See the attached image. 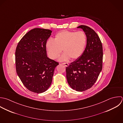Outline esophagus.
Returning <instances> with one entry per match:
<instances>
[{"instance_id":"34e87169","label":"esophagus","mask_w":123,"mask_h":123,"mask_svg":"<svg viewBox=\"0 0 123 123\" xmlns=\"http://www.w3.org/2000/svg\"><path fill=\"white\" fill-rule=\"evenodd\" d=\"M62 64H63V65H64L66 67H68V65H69V64H68V63H63Z\"/></svg>"}]
</instances>
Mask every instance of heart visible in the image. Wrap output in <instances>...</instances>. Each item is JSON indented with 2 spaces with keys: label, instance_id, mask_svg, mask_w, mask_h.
Instances as JSON below:
<instances>
[{
  "label": "heart",
  "instance_id": "obj_1",
  "mask_svg": "<svg viewBox=\"0 0 123 123\" xmlns=\"http://www.w3.org/2000/svg\"><path fill=\"white\" fill-rule=\"evenodd\" d=\"M87 44V36L82 31H62L57 33L54 41H47L46 47L50 57L57 59L62 49L64 54L60 58L61 61L72 60L79 59L82 55Z\"/></svg>",
  "mask_w": 123,
  "mask_h": 123
}]
</instances>
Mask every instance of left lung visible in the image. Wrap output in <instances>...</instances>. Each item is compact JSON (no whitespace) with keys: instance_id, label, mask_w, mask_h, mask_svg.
<instances>
[{"instance_id":"8db88e82","label":"left lung","mask_w":123,"mask_h":123,"mask_svg":"<svg viewBox=\"0 0 123 123\" xmlns=\"http://www.w3.org/2000/svg\"><path fill=\"white\" fill-rule=\"evenodd\" d=\"M77 28L85 32L87 45L81 57L66 68V77L72 89L83 92L94 84L102 70L103 50L101 40L93 29L86 25Z\"/></svg>"}]
</instances>
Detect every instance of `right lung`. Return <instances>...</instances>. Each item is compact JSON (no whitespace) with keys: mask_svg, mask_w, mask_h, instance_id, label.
I'll return each instance as SVG.
<instances>
[{"mask_svg":"<svg viewBox=\"0 0 123 123\" xmlns=\"http://www.w3.org/2000/svg\"><path fill=\"white\" fill-rule=\"evenodd\" d=\"M51 32L48 29H32L21 39L16 49L17 73L24 86L34 93H43L49 88L59 65L46 55V43Z\"/></svg>","mask_w":123,"mask_h":123,"instance_id":"obj_1","label":"right lung"}]
</instances>
